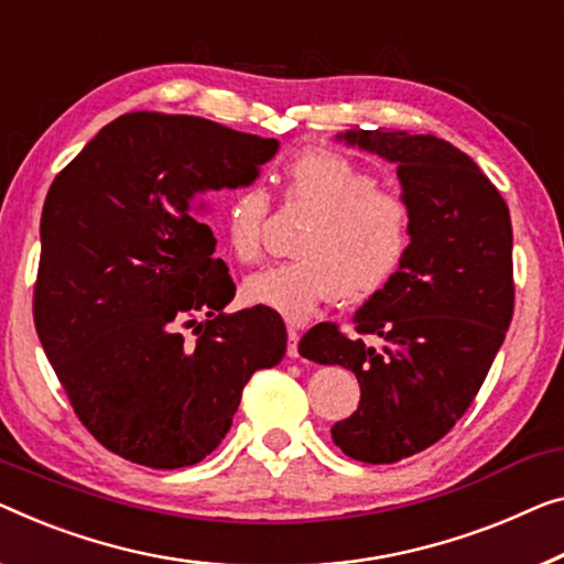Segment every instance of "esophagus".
<instances>
[{
    "instance_id": "1",
    "label": "esophagus",
    "mask_w": 564,
    "mask_h": 564,
    "mask_svg": "<svg viewBox=\"0 0 564 564\" xmlns=\"http://www.w3.org/2000/svg\"><path fill=\"white\" fill-rule=\"evenodd\" d=\"M299 332L296 329H289V347H285V355L289 357H299Z\"/></svg>"
}]
</instances>
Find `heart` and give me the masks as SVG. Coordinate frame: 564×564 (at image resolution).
Masks as SVG:
<instances>
[{
    "label": "heart",
    "mask_w": 564,
    "mask_h": 564,
    "mask_svg": "<svg viewBox=\"0 0 564 564\" xmlns=\"http://www.w3.org/2000/svg\"><path fill=\"white\" fill-rule=\"evenodd\" d=\"M332 151H301L285 166V197L314 213L301 235V260L248 275L242 299L304 324L324 301L362 304L394 281L413 242V215L394 192ZM268 215V192L250 184L223 202L220 228L232 256L253 263Z\"/></svg>",
    "instance_id": "obj_1"
}]
</instances>
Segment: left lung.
Segmentation results:
<instances>
[{
  "mask_svg": "<svg viewBox=\"0 0 564 564\" xmlns=\"http://www.w3.org/2000/svg\"><path fill=\"white\" fill-rule=\"evenodd\" d=\"M398 166L413 242L394 281L357 311L347 336L316 324L299 344L316 365L355 372L362 400L332 427L349 458L394 464L441 441L466 413L514 314L511 217L474 159L408 131L334 137ZM369 333L381 339L367 345Z\"/></svg>",
  "mask_w": 564,
  "mask_h": 564,
  "instance_id": "left-lung-1",
  "label": "left lung"
}]
</instances>
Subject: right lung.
<instances>
[{
	"label": "right lung",
	"instance_id": "obj_1",
	"mask_svg": "<svg viewBox=\"0 0 564 564\" xmlns=\"http://www.w3.org/2000/svg\"><path fill=\"white\" fill-rule=\"evenodd\" d=\"M275 151L279 139L197 116L126 113L47 192L37 336L75 415L126 460L195 466L250 375L285 355L275 311H225L235 283L205 225V199L250 187Z\"/></svg>",
	"mask_w": 564,
	"mask_h": 564
}]
</instances>
